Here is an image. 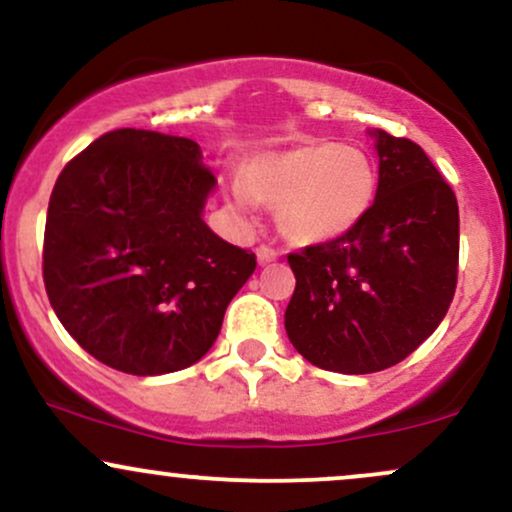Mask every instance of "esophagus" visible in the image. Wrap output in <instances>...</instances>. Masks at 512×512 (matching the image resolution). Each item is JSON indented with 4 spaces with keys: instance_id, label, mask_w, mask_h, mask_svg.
Returning <instances> with one entry per match:
<instances>
[{
    "instance_id": "1",
    "label": "esophagus",
    "mask_w": 512,
    "mask_h": 512,
    "mask_svg": "<svg viewBox=\"0 0 512 512\" xmlns=\"http://www.w3.org/2000/svg\"><path fill=\"white\" fill-rule=\"evenodd\" d=\"M276 257H279V250H276L274 245L262 243L260 248H257V260H260V264H269V262H274Z\"/></svg>"
}]
</instances>
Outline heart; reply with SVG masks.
I'll return each mask as SVG.
<instances>
[{
	"label": "heart",
	"mask_w": 512,
	"mask_h": 512,
	"mask_svg": "<svg viewBox=\"0 0 512 512\" xmlns=\"http://www.w3.org/2000/svg\"><path fill=\"white\" fill-rule=\"evenodd\" d=\"M378 190L373 161L356 146L305 142L255 158L233 197L250 204L252 195L276 202V223L293 243H327L349 233Z\"/></svg>",
	"instance_id": "heart-1"
}]
</instances>
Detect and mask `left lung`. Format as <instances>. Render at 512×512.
Listing matches in <instances>:
<instances>
[{
	"instance_id": "left-lung-1",
	"label": "left lung",
	"mask_w": 512,
	"mask_h": 512,
	"mask_svg": "<svg viewBox=\"0 0 512 512\" xmlns=\"http://www.w3.org/2000/svg\"><path fill=\"white\" fill-rule=\"evenodd\" d=\"M380 180L344 236L289 252L286 334L334 373H378L436 332L457 286L460 211L452 187L407 137L375 132Z\"/></svg>"
}]
</instances>
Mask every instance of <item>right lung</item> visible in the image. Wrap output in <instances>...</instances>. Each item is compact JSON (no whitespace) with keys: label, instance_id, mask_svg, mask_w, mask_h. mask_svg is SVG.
Listing matches in <instances>:
<instances>
[{"label":"right lung","instance_id":"obj_1","mask_svg":"<svg viewBox=\"0 0 512 512\" xmlns=\"http://www.w3.org/2000/svg\"><path fill=\"white\" fill-rule=\"evenodd\" d=\"M214 182L197 142L132 127L62 168L45 221V291L64 330L105 366L173 373L219 337L257 257L202 221Z\"/></svg>","mask_w":512,"mask_h":512}]
</instances>
